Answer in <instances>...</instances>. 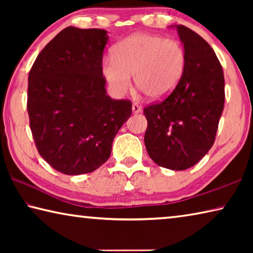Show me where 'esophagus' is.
<instances>
[{
    "mask_svg": "<svg viewBox=\"0 0 253 253\" xmlns=\"http://www.w3.org/2000/svg\"><path fill=\"white\" fill-rule=\"evenodd\" d=\"M131 109H132V113H134V114H138V113H140V111H142V107H140L138 104H132Z\"/></svg>",
    "mask_w": 253,
    "mask_h": 253,
    "instance_id": "obj_1",
    "label": "esophagus"
}]
</instances>
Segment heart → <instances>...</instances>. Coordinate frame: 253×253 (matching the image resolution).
I'll list each match as a JSON object with an SVG mask.
<instances>
[{
	"instance_id": "b5f03b06",
	"label": "heart",
	"mask_w": 253,
	"mask_h": 253,
	"mask_svg": "<svg viewBox=\"0 0 253 253\" xmlns=\"http://www.w3.org/2000/svg\"><path fill=\"white\" fill-rule=\"evenodd\" d=\"M185 65V51L177 40L135 33L115 45L113 58L102 62V75L118 96L129 89L134 75L138 89L151 99L162 100L176 89Z\"/></svg>"
}]
</instances>
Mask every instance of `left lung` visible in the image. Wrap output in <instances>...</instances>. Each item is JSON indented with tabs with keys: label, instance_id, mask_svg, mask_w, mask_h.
I'll return each instance as SVG.
<instances>
[{
	"label": "left lung",
	"instance_id": "1",
	"mask_svg": "<svg viewBox=\"0 0 253 253\" xmlns=\"http://www.w3.org/2000/svg\"><path fill=\"white\" fill-rule=\"evenodd\" d=\"M186 55L176 89L144 108V142L149 157L162 168L190 169L213 146L224 107V76L207 41L185 25L176 27Z\"/></svg>",
	"mask_w": 253,
	"mask_h": 253
}]
</instances>
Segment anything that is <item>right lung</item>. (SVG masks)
I'll return each instance as SVG.
<instances>
[{
	"label": "right lung",
	"instance_id": "add662e5",
	"mask_svg": "<svg viewBox=\"0 0 253 253\" xmlns=\"http://www.w3.org/2000/svg\"><path fill=\"white\" fill-rule=\"evenodd\" d=\"M107 40L105 30L68 27L44 46L29 72L27 107L34 143L60 173L79 175L100 168L130 117V100L106 93Z\"/></svg>",
	"mask_w": 253,
	"mask_h": 253
}]
</instances>
